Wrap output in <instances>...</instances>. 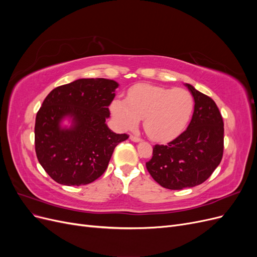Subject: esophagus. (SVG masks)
<instances>
[{
  "mask_svg": "<svg viewBox=\"0 0 257 257\" xmlns=\"http://www.w3.org/2000/svg\"><path fill=\"white\" fill-rule=\"evenodd\" d=\"M130 139H131L132 142H134V143H139V142H142V138H141V137L133 136V135H131V136H130Z\"/></svg>",
  "mask_w": 257,
  "mask_h": 257,
  "instance_id": "34e87169",
  "label": "esophagus"
}]
</instances>
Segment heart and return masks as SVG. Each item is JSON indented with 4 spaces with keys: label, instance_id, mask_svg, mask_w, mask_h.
Instances as JSON below:
<instances>
[{
    "label": "heart",
    "instance_id": "1",
    "mask_svg": "<svg viewBox=\"0 0 257 257\" xmlns=\"http://www.w3.org/2000/svg\"><path fill=\"white\" fill-rule=\"evenodd\" d=\"M193 108L194 98L188 90L142 83L128 90L127 99H113L110 110L121 128H134L144 118V128L149 137L166 142L185 128Z\"/></svg>",
    "mask_w": 257,
    "mask_h": 257
}]
</instances>
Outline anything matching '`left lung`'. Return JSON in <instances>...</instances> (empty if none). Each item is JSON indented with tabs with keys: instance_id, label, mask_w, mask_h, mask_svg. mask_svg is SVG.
Masks as SVG:
<instances>
[{
	"instance_id": "obj_1",
	"label": "left lung",
	"mask_w": 257,
	"mask_h": 257,
	"mask_svg": "<svg viewBox=\"0 0 257 257\" xmlns=\"http://www.w3.org/2000/svg\"><path fill=\"white\" fill-rule=\"evenodd\" d=\"M194 98L192 120L181 135L153 148L148 172L163 188L182 190L206 181L223 157L224 123L212 98L184 83Z\"/></svg>"
}]
</instances>
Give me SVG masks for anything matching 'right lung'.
<instances>
[{
	"mask_svg": "<svg viewBox=\"0 0 257 257\" xmlns=\"http://www.w3.org/2000/svg\"><path fill=\"white\" fill-rule=\"evenodd\" d=\"M118 87L110 79L81 78L53 89L45 98L35 120V151L54 181L79 186L96 180L114 148L128 138L106 124Z\"/></svg>",
	"mask_w": 257,
	"mask_h": 257,
	"instance_id": "right-lung-1",
	"label": "right lung"
}]
</instances>
